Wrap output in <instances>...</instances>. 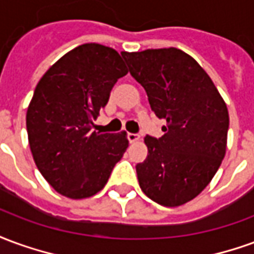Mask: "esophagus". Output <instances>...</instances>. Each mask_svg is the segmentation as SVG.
I'll list each match as a JSON object with an SVG mask.
<instances>
[{
    "label": "esophagus",
    "instance_id": "34e87169",
    "mask_svg": "<svg viewBox=\"0 0 254 254\" xmlns=\"http://www.w3.org/2000/svg\"><path fill=\"white\" fill-rule=\"evenodd\" d=\"M127 140L130 143H137V141H140V136L137 133H127Z\"/></svg>",
    "mask_w": 254,
    "mask_h": 254
}]
</instances>
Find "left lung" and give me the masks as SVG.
<instances>
[{
	"instance_id": "obj_1",
	"label": "left lung",
	"mask_w": 254,
	"mask_h": 254,
	"mask_svg": "<svg viewBox=\"0 0 254 254\" xmlns=\"http://www.w3.org/2000/svg\"><path fill=\"white\" fill-rule=\"evenodd\" d=\"M121 54L152 111L166 120L162 137L144 138L148 155L136 166L140 188L160 205H182L207 188L223 160L227 106L207 72L180 49Z\"/></svg>"
}]
</instances>
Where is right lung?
I'll use <instances>...</instances> for the list:
<instances>
[{"label": "right lung", "mask_w": 254, "mask_h": 254, "mask_svg": "<svg viewBox=\"0 0 254 254\" xmlns=\"http://www.w3.org/2000/svg\"><path fill=\"white\" fill-rule=\"evenodd\" d=\"M127 73L114 49L85 43L39 80L27 110L28 143L38 170L60 194L73 200L96 194L125 154L127 132L102 134L92 127Z\"/></svg>", "instance_id": "obj_1"}]
</instances>
